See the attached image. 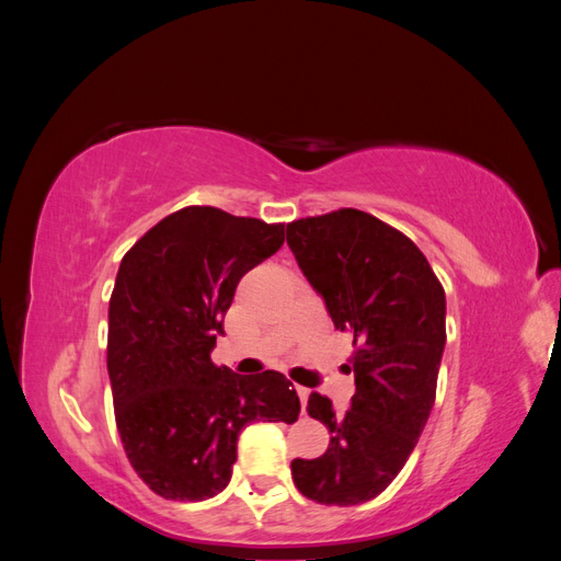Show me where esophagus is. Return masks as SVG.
Returning a JSON list of instances; mask_svg holds the SVG:
<instances>
[{
	"label": "esophagus",
	"mask_w": 561,
	"mask_h": 561,
	"mask_svg": "<svg viewBox=\"0 0 561 561\" xmlns=\"http://www.w3.org/2000/svg\"><path fill=\"white\" fill-rule=\"evenodd\" d=\"M309 393H311V390H309V388H304V386H297V396H299V400H301V407H304V412H307V402H309Z\"/></svg>",
	"instance_id": "34e87169"
}]
</instances>
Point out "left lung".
I'll list each match as a JSON object with an SVG mask.
<instances>
[{
    "label": "left lung",
    "instance_id": "obj_1",
    "mask_svg": "<svg viewBox=\"0 0 561 561\" xmlns=\"http://www.w3.org/2000/svg\"><path fill=\"white\" fill-rule=\"evenodd\" d=\"M301 274L336 330L353 336L355 396L336 414L311 393L307 412L330 431L318 458H295L293 480L325 505L379 496L414 451L431 416L447 342L445 290L423 252L375 215L342 208L287 225Z\"/></svg>",
    "mask_w": 561,
    "mask_h": 561
}]
</instances>
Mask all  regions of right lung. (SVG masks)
Listing matches in <instances>:
<instances>
[{
	"label": "right lung",
	"mask_w": 561,
	"mask_h": 561,
	"mask_svg": "<svg viewBox=\"0 0 561 561\" xmlns=\"http://www.w3.org/2000/svg\"><path fill=\"white\" fill-rule=\"evenodd\" d=\"M283 241L285 225L190 206L118 266L107 334L116 428L135 472L168 501L213 499L231 480L248 423L299 416L280 371L243 377L210 360L236 285Z\"/></svg>",
	"instance_id": "right-lung-1"
}]
</instances>
